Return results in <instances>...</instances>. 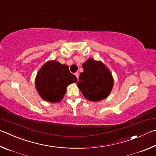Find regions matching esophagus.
Returning <instances> with one entry per match:
<instances>
[{
	"label": "esophagus",
	"instance_id": "34e87169",
	"mask_svg": "<svg viewBox=\"0 0 156 156\" xmlns=\"http://www.w3.org/2000/svg\"><path fill=\"white\" fill-rule=\"evenodd\" d=\"M75 75L76 76V77L77 78V80H78V79H79V73H75Z\"/></svg>",
	"mask_w": 156,
	"mask_h": 156
}]
</instances>
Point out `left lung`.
<instances>
[{"instance_id": "1", "label": "left lung", "mask_w": 156, "mask_h": 156, "mask_svg": "<svg viewBox=\"0 0 156 156\" xmlns=\"http://www.w3.org/2000/svg\"><path fill=\"white\" fill-rule=\"evenodd\" d=\"M77 84L83 97L90 101L107 98L114 86V79L108 68L101 61L89 58L83 64Z\"/></svg>"}]
</instances>
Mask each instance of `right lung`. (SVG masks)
<instances>
[{"label": "right lung", "instance_id": "add662e5", "mask_svg": "<svg viewBox=\"0 0 156 156\" xmlns=\"http://www.w3.org/2000/svg\"><path fill=\"white\" fill-rule=\"evenodd\" d=\"M76 81L77 79L70 72L67 65L50 60L38 71L35 84L38 94L43 100L57 103L64 98L67 86Z\"/></svg>", "mask_w": 156, "mask_h": 156}]
</instances>
